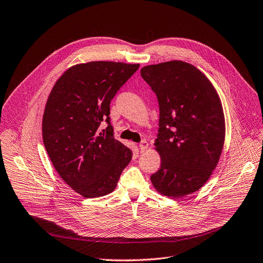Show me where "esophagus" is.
<instances>
[{"mask_svg":"<svg viewBox=\"0 0 263 263\" xmlns=\"http://www.w3.org/2000/svg\"><path fill=\"white\" fill-rule=\"evenodd\" d=\"M148 148V143L146 141H142L141 144H140V151L141 153H144L146 149Z\"/></svg>","mask_w":263,"mask_h":263,"instance_id":"esophagus-1","label":"esophagus"}]
</instances>
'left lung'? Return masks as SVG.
<instances>
[{
  "instance_id": "obj_1",
  "label": "left lung",
  "mask_w": 263,
  "mask_h": 263,
  "mask_svg": "<svg viewBox=\"0 0 263 263\" xmlns=\"http://www.w3.org/2000/svg\"><path fill=\"white\" fill-rule=\"evenodd\" d=\"M141 76L160 110L155 146L161 165L152 182L163 196L182 198L199 190L218 163L226 133L220 99L208 77L184 61L144 66Z\"/></svg>"
}]
</instances>
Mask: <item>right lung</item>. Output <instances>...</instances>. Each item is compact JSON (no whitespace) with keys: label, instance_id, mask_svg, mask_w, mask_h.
I'll list each match as a JSON object with an SVG mask.
<instances>
[{"label":"right lung","instance_id":"right-lung-1","mask_svg":"<svg viewBox=\"0 0 263 263\" xmlns=\"http://www.w3.org/2000/svg\"><path fill=\"white\" fill-rule=\"evenodd\" d=\"M140 64L93 61L68 68L57 81L43 116V142L60 177L85 198L116 188L132 152L114 138L109 104ZM108 127L98 132L100 122Z\"/></svg>","mask_w":263,"mask_h":263}]
</instances>
